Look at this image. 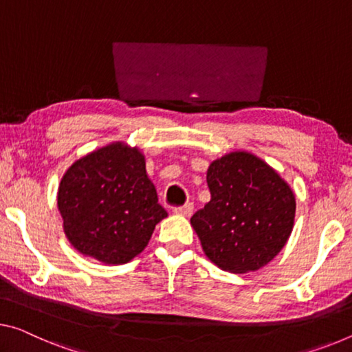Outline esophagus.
Wrapping results in <instances>:
<instances>
[{"instance_id": "obj_1", "label": "esophagus", "mask_w": 352, "mask_h": 352, "mask_svg": "<svg viewBox=\"0 0 352 352\" xmlns=\"http://www.w3.org/2000/svg\"><path fill=\"white\" fill-rule=\"evenodd\" d=\"M173 210H175L176 214L186 215V217H188V215H192V212H193V203H187V204H184V206H175L173 208Z\"/></svg>"}]
</instances>
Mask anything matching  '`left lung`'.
<instances>
[{"instance_id":"left-lung-1","label":"left lung","mask_w":352,"mask_h":352,"mask_svg":"<svg viewBox=\"0 0 352 352\" xmlns=\"http://www.w3.org/2000/svg\"><path fill=\"white\" fill-rule=\"evenodd\" d=\"M206 179L210 201L190 219L206 256L234 274L266 266L293 231L296 199L288 184L248 153L212 162Z\"/></svg>"}]
</instances>
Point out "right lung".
Instances as JSON below:
<instances>
[{"label":"right lung","instance_id":"add662e5","mask_svg":"<svg viewBox=\"0 0 352 352\" xmlns=\"http://www.w3.org/2000/svg\"><path fill=\"white\" fill-rule=\"evenodd\" d=\"M58 208L70 244L107 264L127 263L143 252L166 217L143 154L121 143L70 166L59 184Z\"/></svg>","mask_w":352,"mask_h":352}]
</instances>
